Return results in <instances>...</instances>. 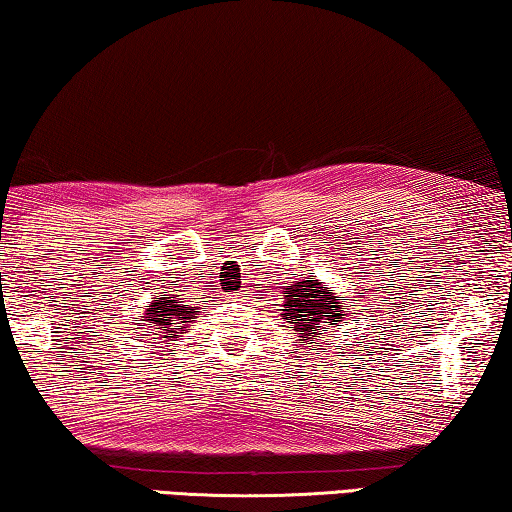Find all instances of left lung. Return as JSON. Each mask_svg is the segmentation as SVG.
I'll use <instances>...</instances> for the list:
<instances>
[{"instance_id": "left-lung-1", "label": "left lung", "mask_w": 512, "mask_h": 512, "mask_svg": "<svg viewBox=\"0 0 512 512\" xmlns=\"http://www.w3.org/2000/svg\"><path fill=\"white\" fill-rule=\"evenodd\" d=\"M286 304H283V318L293 322L295 332H302V338H311L313 334H327L325 322L338 325L341 322V304L336 302L334 293H327L318 279L297 281L286 288Z\"/></svg>"}]
</instances>
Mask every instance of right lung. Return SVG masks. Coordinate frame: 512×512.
I'll return each mask as SVG.
<instances>
[{
	"label": "right lung",
	"instance_id": "obj_1",
	"mask_svg": "<svg viewBox=\"0 0 512 512\" xmlns=\"http://www.w3.org/2000/svg\"><path fill=\"white\" fill-rule=\"evenodd\" d=\"M196 316L194 306L192 309H178V302L171 300V297H155V302L151 304V309H148L144 316L148 325H153L157 332L165 334L162 338H176L180 332H183V325L185 322H190Z\"/></svg>",
	"mask_w": 512,
	"mask_h": 512
}]
</instances>
